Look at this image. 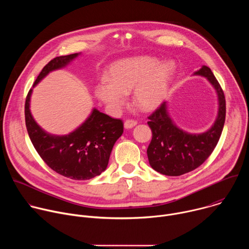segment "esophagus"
<instances>
[{
    "instance_id": "esophagus-1",
    "label": "esophagus",
    "mask_w": 249,
    "mask_h": 249,
    "mask_svg": "<svg viewBox=\"0 0 249 249\" xmlns=\"http://www.w3.org/2000/svg\"><path fill=\"white\" fill-rule=\"evenodd\" d=\"M137 125V121L136 120H132V119H128L125 121L124 123V128L125 129H131L133 127H135Z\"/></svg>"
}]
</instances>
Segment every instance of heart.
<instances>
[{"label": "heart", "mask_w": 249, "mask_h": 249, "mask_svg": "<svg viewBox=\"0 0 249 249\" xmlns=\"http://www.w3.org/2000/svg\"><path fill=\"white\" fill-rule=\"evenodd\" d=\"M175 74L172 62L160 63L151 56H133L113 63L107 79H101L94 87L95 97L112 113H117L126 102L127 94L139 108L152 111L166 98Z\"/></svg>", "instance_id": "heart-1"}]
</instances>
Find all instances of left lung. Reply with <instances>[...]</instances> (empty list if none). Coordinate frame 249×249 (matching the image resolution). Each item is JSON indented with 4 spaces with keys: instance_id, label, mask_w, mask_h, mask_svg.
I'll return each instance as SVG.
<instances>
[{
    "instance_id": "left-lung-1",
    "label": "left lung",
    "mask_w": 249,
    "mask_h": 249,
    "mask_svg": "<svg viewBox=\"0 0 249 249\" xmlns=\"http://www.w3.org/2000/svg\"><path fill=\"white\" fill-rule=\"evenodd\" d=\"M193 75L206 78L215 89L218 115L211 128L200 134L188 133L177 126L169 116L165 101L148 117L153 133L147 150L149 162L156 171L164 175L179 176L200 166L216 148L224 128L226 99L219 82L207 66H202Z\"/></svg>"
}]
</instances>
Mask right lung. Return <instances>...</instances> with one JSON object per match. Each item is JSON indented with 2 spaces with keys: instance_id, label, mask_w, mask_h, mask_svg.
Returning <instances> with one entry per match:
<instances>
[{
  "instance_id": "add662e5",
  "label": "right lung",
  "mask_w": 249,
  "mask_h": 249,
  "mask_svg": "<svg viewBox=\"0 0 249 249\" xmlns=\"http://www.w3.org/2000/svg\"><path fill=\"white\" fill-rule=\"evenodd\" d=\"M81 53L56 57L35 80L33 88L50 72L65 68ZM32 89L25 99L24 114L28 136L45 163L57 173L75 180H88L101 174L107 167L115 142L123 133V122L93 108L87 120L68 135L47 133L34 120L30 112Z\"/></svg>"
}]
</instances>
